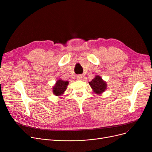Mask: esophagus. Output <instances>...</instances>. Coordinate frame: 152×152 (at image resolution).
Listing matches in <instances>:
<instances>
[{"mask_svg":"<svg viewBox=\"0 0 152 152\" xmlns=\"http://www.w3.org/2000/svg\"><path fill=\"white\" fill-rule=\"evenodd\" d=\"M82 78H83V76L81 75L77 76V80H81Z\"/></svg>","mask_w":152,"mask_h":152,"instance_id":"obj_1","label":"esophagus"}]
</instances>
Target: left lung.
Returning <instances> with one entry per match:
<instances>
[{
	"mask_svg": "<svg viewBox=\"0 0 152 152\" xmlns=\"http://www.w3.org/2000/svg\"><path fill=\"white\" fill-rule=\"evenodd\" d=\"M89 84L93 92L96 94H102L107 89V83L103 80L101 76L96 75Z\"/></svg>",
	"mask_w": 152,
	"mask_h": 152,
	"instance_id": "1",
	"label": "left lung"
}]
</instances>
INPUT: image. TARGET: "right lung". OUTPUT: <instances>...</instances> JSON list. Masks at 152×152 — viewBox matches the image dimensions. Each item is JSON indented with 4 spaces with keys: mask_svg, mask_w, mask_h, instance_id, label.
Returning <instances> with one entry per match:
<instances>
[{
    "mask_svg": "<svg viewBox=\"0 0 152 152\" xmlns=\"http://www.w3.org/2000/svg\"><path fill=\"white\" fill-rule=\"evenodd\" d=\"M68 84V81H63V79H58V80L56 81L55 85L53 86V94L56 96H62L63 94H64L65 91L66 90Z\"/></svg>",
    "mask_w": 152,
    "mask_h": 152,
    "instance_id": "obj_1",
    "label": "right lung"
}]
</instances>
